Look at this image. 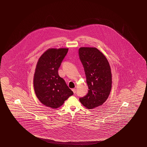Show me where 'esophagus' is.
Here are the masks:
<instances>
[{
  "label": "esophagus",
  "mask_w": 147,
  "mask_h": 147,
  "mask_svg": "<svg viewBox=\"0 0 147 147\" xmlns=\"http://www.w3.org/2000/svg\"><path fill=\"white\" fill-rule=\"evenodd\" d=\"M72 91H73V92H74V93H76V88H72Z\"/></svg>",
  "instance_id": "1"
}]
</instances>
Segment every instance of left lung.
<instances>
[{
    "label": "left lung",
    "instance_id": "1",
    "mask_svg": "<svg viewBox=\"0 0 147 147\" xmlns=\"http://www.w3.org/2000/svg\"><path fill=\"white\" fill-rule=\"evenodd\" d=\"M88 86V92L79 100L89 109L101 106L109 95L112 84L111 69L104 55L96 48L79 49Z\"/></svg>",
    "mask_w": 147,
    "mask_h": 147
}]
</instances>
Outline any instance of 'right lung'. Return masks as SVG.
<instances>
[{
	"mask_svg": "<svg viewBox=\"0 0 147 147\" xmlns=\"http://www.w3.org/2000/svg\"><path fill=\"white\" fill-rule=\"evenodd\" d=\"M68 49H50L43 54L38 61L34 86L36 96L47 107L56 109L74 93L60 77L58 70Z\"/></svg>",
	"mask_w": 147,
	"mask_h": 147,
	"instance_id": "right-lung-1",
	"label": "right lung"
}]
</instances>
